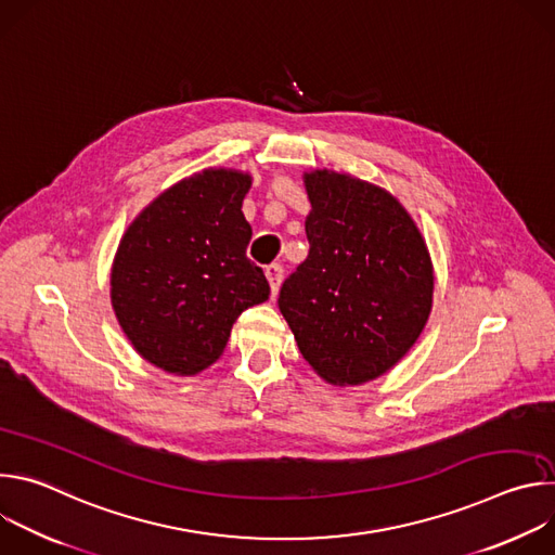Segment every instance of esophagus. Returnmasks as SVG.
I'll return each instance as SVG.
<instances>
[{"mask_svg": "<svg viewBox=\"0 0 555 555\" xmlns=\"http://www.w3.org/2000/svg\"><path fill=\"white\" fill-rule=\"evenodd\" d=\"M266 279L270 283V289H272V296L279 294V287H281V281H283V268L279 263H272L266 268Z\"/></svg>", "mask_w": 555, "mask_h": 555, "instance_id": "1", "label": "esophagus"}]
</instances>
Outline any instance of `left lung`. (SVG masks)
Segmentation results:
<instances>
[{
	"label": "left lung",
	"mask_w": 555,
	"mask_h": 555,
	"mask_svg": "<svg viewBox=\"0 0 555 555\" xmlns=\"http://www.w3.org/2000/svg\"><path fill=\"white\" fill-rule=\"evenodd\" d=\"M309 255L283 283L279 309L298 351L332 386H360L420 340L435 296L422 230L386 189L349 173H302Z\"/></svg>",
	"instance_id": "left-lung-1"
}]
</instances>
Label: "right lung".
Wrapping results in <instances>:
<instances>
[{"label": "right lung", "mask_w": 555, "mask_h": 555, "mask_svg": "<svg viewBox=\"0 0 555 555\" xmlns=\"http://www.w3.org/2000/svg\"><path fill=\"white\" fill-rule=\"evenodd\" d=\"M253 173L208 167L165 189L127 225L109 298L133 351L171 375L215 364L242 311L270 298L242 210Z\"/></svg>", "instance_id": "1"}]
</instances>
